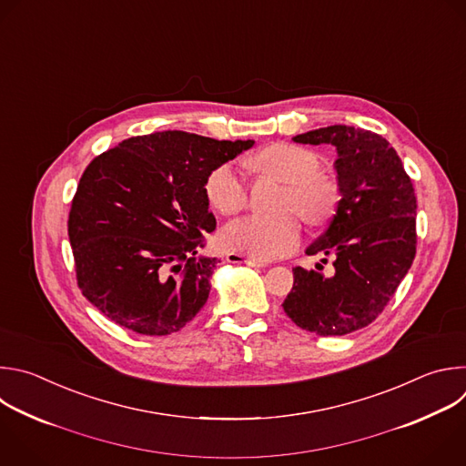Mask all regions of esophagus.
<instances>
[{
	"instance_id": "esophagus-1",
	"label": "esophagus",
	"mask_w": 466,
	"mask_h": 466,
	"mask_svg": "<svg viewBox=\"0 0 466 466\" xmlns=\"http://www.w3.org/2000/svg\"><path fill=\"white\" fill-rule=\"evenodd\" d=\"M228 262H233V264H246V266H251V268H262L264 262L262 260H257V258H251V257H244L240 253H228Z\"/></svg>"
}]
</instances>
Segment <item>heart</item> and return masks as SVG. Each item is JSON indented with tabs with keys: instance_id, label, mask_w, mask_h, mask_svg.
Instances as JSON below:
<instances>
[{
	"instance_id": "b5f03b06",
	"label": "heart",
	"mask_w": 466,
	"mask_h": 466,
	"mask_svg": "<svg viewBox=\"0 0 466 466\" xmlns=\"http://www.w3.org/2000/svg\"><path fill=\"white\" fill-rule=\"evenodd\" d=\"M251 167L266 176L287 183L281 209H296L310 226L327 222L339 202L338 181L319 172V157L298 145L273 143L251 157ZM209 204L222 215H235L248 204L242 174L231 163L215 167L204 185ZM220 240L226 249L257 260L289 255L301 240V226L294 213L248 215L229 222Z\"/></svg>"
}]
</instances>
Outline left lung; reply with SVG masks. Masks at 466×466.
<instances>
[{"label": "left lung", "instance_id": "left-lung-1", "mask_svg": "<svg viewBox=\"0 0 466 466\" xmlns=\"http://www.w3.org/2000/svg\"><path fill=\"white\" fill-rule=\"evenodd\" d=\"M294 141L336 147L341 198L325 233L307 248V255H332L334 275L296 266L283 309L309 332L343 336L373 323L411 268L417 249L413 183L397 150L370 130L334 125Z\"/></svg>", "mask_w": 466, "mask_h": 466}]
</instances>
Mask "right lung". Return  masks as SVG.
Returning a JSON list of instances; mask_svg holds the SVG:
<instances>
[{"instance_id": "1", "label": "right lung", "mask_w": 466, "mask_h": 466, "mask_svg": "<svg viewBox=\"0 0 466 466\" xmlns=\"http://www.w3.org/2000/svg\"><path fill=\"white\" fill-rule=\"evenodd\" d=\"M253 143L165 130L93 159L67 220L84 298L137 334L167 336L187 325L220 262L200 253L204 233L217 228L206 177Z\"/></svg>"}]
</instances>
